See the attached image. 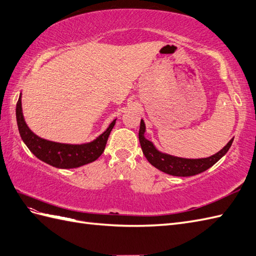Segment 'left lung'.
Masks as SVG:
<instances>
[{"mask_svg":"<svg viewBox=\"0 0 256 256\" xmlns=\"http://www.w3.org/2000/svg\"><path fill=\"white\" fill-rule=\"evenodd\" d=\"M139 141L143 154H144V156L148 160V163L153 165L155 168L172 176L189 177L203 172L217 163L228 152V150L234 142V138L220 151H218L214 155H212V156L203 158H178L160 151L152 141L146 138V124L143 120H141Z\"/></svg>","mask_w":256,"mask_h":256,"instance_id":"left-lung-1","label":"left lung"}]
</instances>
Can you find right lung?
<instances>
[{"label": "right lung", "instance_id": "right-lung-1", "mask_svg": "<svg viewBox=\"0 0 256 256\" xmlns=\"http://www.w3.org/2000/svg\"><path fill=\"white\" fill-rule=\"evenodd\" d=\"M16 120L22 139L30 152L44 163L63 170L86 165L101 156L106 146L108 136L116 122V120H114L110 124L108 129L94 140L81 144H70V143H60L43 139L31 132L24 122L22 108V93L16 105Z\"/></svg>", "mask_w": 256, "mask_h": 256}]
</instances>
